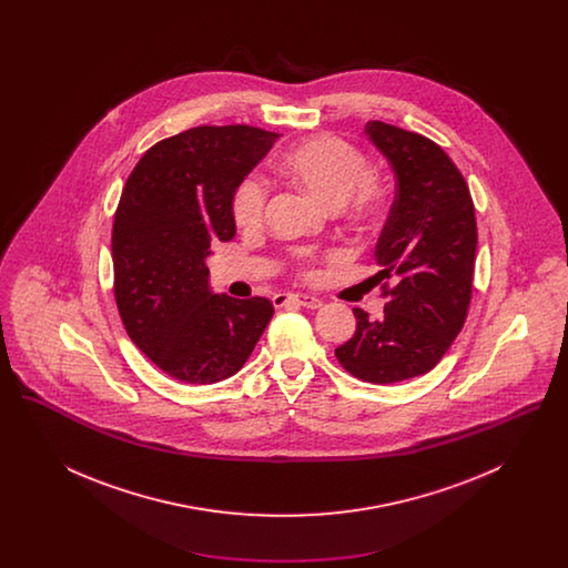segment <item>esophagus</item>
Wrapping results in <instances>:
<instances>
[{
  "label": "esophagus",
  "mask_w": 568,
  "mask_h": 568,
  "mask_svg": "<svg viewBox=\"0 0 568 568\" xmlns=\"http://www.w3.org/2000/svg\"><path fill=\"white\" fill-rule=\"evenodd\" d=\"M274 306H285L290 302H294L297 306H304V308H320L324 302L320 297L308 296V294H276L272 297Z\"/></svg>",
  "instance_id": "esophagus-1"
}]
</instances>
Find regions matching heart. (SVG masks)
<instances>
[{
  "label": "heart",
  "instance_id": "obj_1",
  "mask_svg": "<svg viewBox=\"0 0 568 568\" xmlns=\"http://www.w3.org/2000/svg\"><path fill=\"white\" fill-rule=\"evenodd\" d=\"M278 168L302 190L338 209L345 202L362 219L373 215L381 204V187L371 176L366 155L336 135H317L290 149ZM266 187L257 179H246L234 195V219L241 227L262 223Z\"/></svg>",
  "mask_w": 568,
  "mask_h": 568
}]
</instances>
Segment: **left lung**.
Masks as SVG:
<instances>
[{"instance_id": "obj_1", "label": "left lung", "mask_w": 568, "mask_h": 568, "mask_svg": "<svg viewBox=\"0 0 568 568\" xmlns=\"http://www.w3.org/2000/svg\"><path fill=\"white\" fill-rule=\"evenodd\" d=\"M389 162L396 195L375 257L385 315L353 308L355 334L336 349L353 377L398 383L430 373L458 336L473 292L477 221L468 185L449 155L426 135L383 121L364 128Z\"/></svg>"}]
</instances>
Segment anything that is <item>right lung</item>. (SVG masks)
Segmentation results:
<instances>
[{"label":"right lung","instance_id":"1","mask_svg":"<svg viewBox=\"0 0 568 568\" xmlns=\"http://www.w3.org/2000/svg\"><path fill=\"white\" fill-rule=\"evenodd\" d=\"M278 134L202 125L135 163L112 225L114 300L130 338L183 383L236 375L272 320L266 297L213 294L211 243L236 234L234 195Z\"/></svg>","mask_w":568,"mask_h":568}]
</instances>
